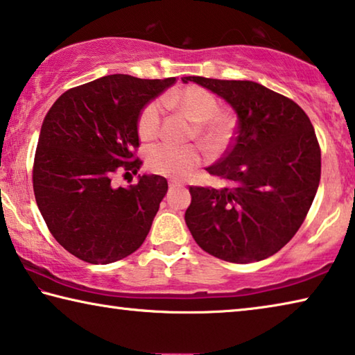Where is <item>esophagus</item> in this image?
<instances>
[{
	"mask_svg": "<svg viewBox=\"0 0 355 355\" xmlns=\"http://www.w3.org/2000/svg\"><path fill=\"white\" fill-rule=\"evenodd\" d=\"M182 186H183V183H182V182H173V180H172V182H169V189L182 188Z\"/></svg>",
	"mask_w": 355,
	"mask_h": 355,
	"instance_id": "34e87169",
	"label": "esophagus"
}]
</instances>
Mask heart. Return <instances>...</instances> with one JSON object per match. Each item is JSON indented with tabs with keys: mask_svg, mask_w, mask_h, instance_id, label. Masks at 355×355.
<instances>
[{
	"mask_svg": "<svg viewBox=\"0 0 355 355\" xmlns=\"http://www.w3.org/2000/svg\"><path fill=\"white\" fill-rule=\"evenodd\" d=\"M164 103L196 122L194 135L208 148L219 150L230 139L233 119L228 114L218 111V98L205 89L189 86L183 91L167 95ZM161 117H163V110L159 101H150L137 120L141 139L152 141L159 135ZM200 163L202 153L194 146H175L164 142L152 147L147 153L148 169L158 175L173 180H182L189 175Z\"/></svg>",
	"mask_w": 355,
	"mask_h": 355,
	"instance_id": "1",
	"label": "heart"
}]
</instances>
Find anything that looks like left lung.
Returning a JSON list of instances; mask_svg holds the SVG:
<instances>
[{"label": "left lung", "mask_w": 355, "mask_h": 355, "mask_svg": "<svg viewBox=\"0 0 355 355\" xmlns=\"http://www.w3.org/2000/svg\"><path fill=\"white\" fill-rule=\"evenodd\" d=\"M225 100L238 119L224 158L207 167L232 188L191 186L184 220L209 255L254 263L296 235L321 178V150L311 125L293 100L255 81L183 76Z\"/></svg>", "instance_id": "8db88e82"}]
</instances>
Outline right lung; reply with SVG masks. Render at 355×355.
<instances>
[{"mask_svg":"<svg viewBox=\"0 0 355 355\" xmlns=\"http://www.w3.org/2000/svg\"><path fill=\"white\" fill-rule=\"evenodd\" d=\"M175 78L107 75L70 89L45 116L34 158L35 202L51 235L83 261L107 264L133 254L148 235L167 180L153 173L116 188L119 169L137 173V120Z\"/></svg>","mask_w":355,"mask_h":355,"instance_id":"right-lung-1","label":"right lung"}]
</instances>
